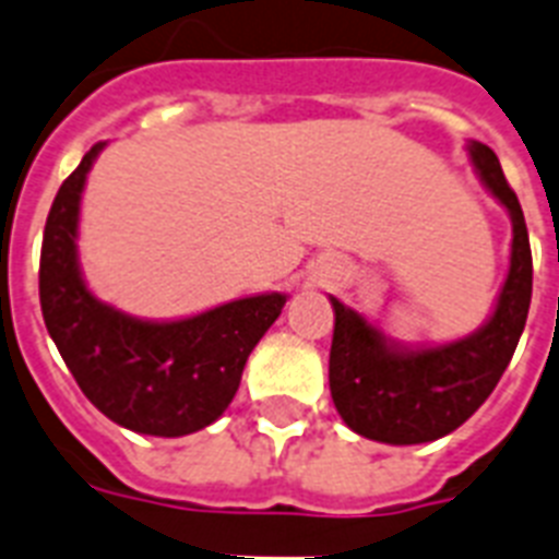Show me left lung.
Returning a JSON list of instances; mask_svg holds the SVG:
<instances>
[{"label":"left lung","instance_id":"1","mask_svg":"<svg viewBox=\"0 0 559 559\" xmlns=\"http://www.w3.org/2000/svg\"><path fill=\"white\" fill-rule=\"evenodd\" d=\"M471 160L488 192L508 209L514 240L497 310L460 342L411 350L390 342L365 316L330 298L335 310L330 393L335 411L358 437L388 444L433 442L471 419L491 396L523 335L531 304V243L514 189L497 154L471 143Z\"/></svg>","mask_w":559,"mask_h":559}]
</instances>
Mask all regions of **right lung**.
Listing matches in <instances>:
<instances>
[{"label":"right lung","mask_w":559,"mask_h":559,"mask_svg":"<svg viewBox=\"0 0 559 559\" xmlns=\"http://www.w3.org/2000/svg\"><path fill=\"white\" fill-rule=\"evenodd\" d=\"M91 146L51 203L39 258V304L59 356L88 402L108 419L148 437H186L229 407L240 373L287 295L221 304L180 321H140L97 301L76 261L80 198Z\"/></svg>","instance_id":"right-lung-1"}]
</instances>
